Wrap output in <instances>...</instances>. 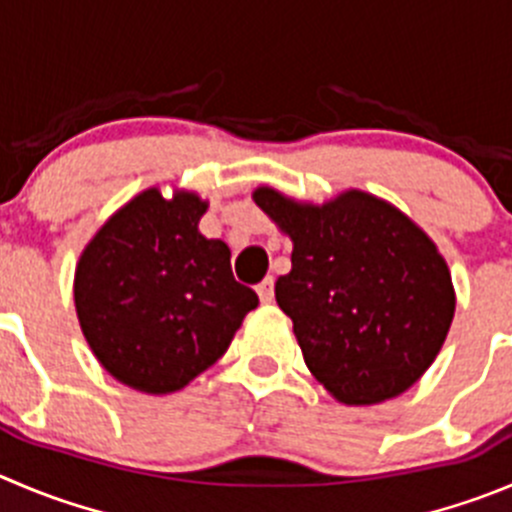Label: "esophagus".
I'll use <instances>...</instances> for the list:
<instances>
[{
	"instance_id": "1",
	"label": "esophagus",
	"mask_w": 512,
	"mask_h": 512,
	"mask_svg": "<svg viewBox=\"0 0 512 512\" xmlns=\"http://www.w3.org/2000/svg\"><path fill=\"white\" fill-rule=\"evenodd\" d=\"M256 294H259L261 304H271V301H274V276H266V279L256 286Z\"/></svg>"
}]
</instances>
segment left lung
I'll use <instances>...</instances> for the list:
<instances>
[{"mask_svg":"<svg viewBox=\"0 0 512 512\" xmlns=\"http://www.w3.org/2000/svg\"><path fill=\"white\" fill-rule=\"evenodd\" d=\"M253 201L294 241L276 304L294 321L309 372L344 405L410 389L455 316L450 269L430 236L362 191L311 206L259 188Z\"/></svg>","mask_w":512,"mask_h":512,"instance_id":"left-lung-1","label":"left lung"}]
</instances>
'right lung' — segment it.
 <instances>
[{
	"label": "right lung",
	"instance_id": "add662e5",
	"mask_svg": "<svg viewBox=\"0 0 512 512\" xmlns=\"http://www.w3.org/2000/svg\"><path fill=\"white\" fill-rule=\"evenodd\" d=\"M208 203L148 188L125 203L80 256L75 309L97 362L148 394L183 389L226 354L259 296L238 284L231 251L206 238Z\"/></svg>",
	"mask_w": 512,
	"mask_h": 512
}]
</instances>
